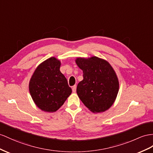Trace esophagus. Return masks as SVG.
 <instances>
[{
  "label": "esophagus",
  "mask_w": 153,
  "mask_h": 153,
  "mask_svg": "<svg viewBox=\"0 0 153 153\" xmlns=\"http://www.w3.org/2000/svg\"><path fill=\"white\" fill-rule=\"evenodd\" d=\"M76 91V85H74L72 87V92L75 93Z\"/></svg>",
  "instance_id": "esophagus-1"
}]
</instances>
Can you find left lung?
Instances as JSON below:
<instances>
[{
    "mask_svg": "<svg viewBox=\"0 0 153 153\" xmlns=\"http://www.w3.org/2000/svg\"><path fill=\"white\" fill-rule=\"evenodd\" d=\"M75 61L83 73V79L77 87L78 97L94 113L107 111L119 91L118 78L114 68L107 61L96 56L77 57Z\"/></svg>",
    "mask_w": 153,
    "mask_h": 153,
    "instance_id": "obj_1",
    "label": "left lung"
}]
</instances>
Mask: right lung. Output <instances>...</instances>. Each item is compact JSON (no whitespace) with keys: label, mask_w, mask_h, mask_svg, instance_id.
Instances as JSON below:
<instances>
[{"label":"right lung","mask_w":153,"mask_h":153,"mask_svg":"<svg viewBox=\"0 0 153 153\" xmlns=\"http://www.w3.org/2000/svg\"><path fill=\"white\" fill-rule=\"evenodd\" d=\"M61 65L58 59L50 57L37 66L30 78V95L42 111H57L72 94L67 80L60 71Z\"/></svg>","instance_id":"add662e5"}]
</instances>
